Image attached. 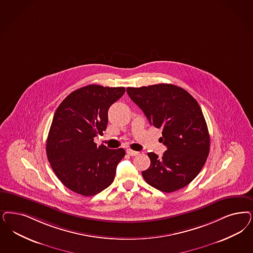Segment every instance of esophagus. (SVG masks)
Listing matches in <instances>:
<instances>
[{"instance_id":"esophagus-1","label":"esophagus","mask_w":253,"mask_h":253,"mask_svg":"<svg viewBox=\"0 0 253 253\" xmlns=\"http://www.w3.org/2000/svg\"><path fill=\"white\" fill-rule=\"evenodd\" d=\"M126 152H127V154H129L130 156H136V155H138V152H137V151H134V150L130 149V148H128V149L126 150Z\"/></svg>"}]
</instances>
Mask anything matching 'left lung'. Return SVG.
<instances>
[{
  "label": "left lung",
  "instance_id": "left-lung-1",
  "mask_svg": "<svg viewBox=\"0 0 253 253\" xmlns=\"http://www.w3.org/2000/svg\"><path fill=\"white\" fill-rule=\"evenodd\" d=\"M150 125L163 129V157L148 153L150 166L142 175L161 192H173L191 183L208 159V125L197 101L184 88L172 84L127 87Z\"/></svg>",
  "mask_w": 253,
  "mask_h": 253
}]
</instances>
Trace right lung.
Segmentation results:
<instances>
[{
  "mask_svg": "<svg viewBox=\"0 0 253 253\" xmlns=\"http://www.w3.org/2000/svg\"><path fill=\"white\" fill-rule=\"evenodd\" d=\"M124 92L123 87H80L70 93L54 114L46 155L54 173L72 192L92 196L113 182L125 150L97 147L93 139L105 131L108 109Z\"/></svg>",
  "mask_w": 253,
  "mask_h": 253,
  "instance_id": "right-lung-1",
  "label": "right lung"
}]
</instances>
